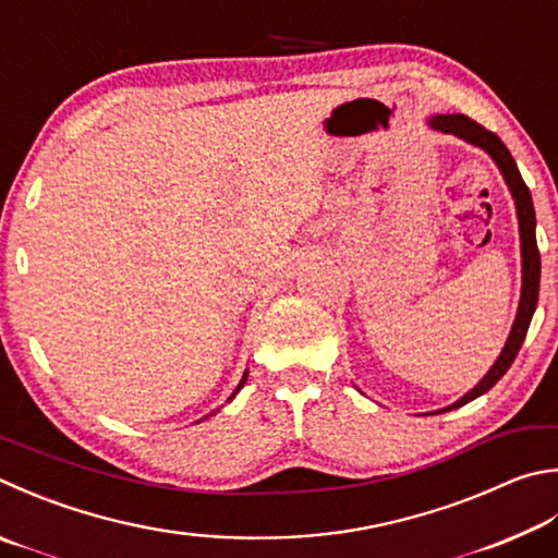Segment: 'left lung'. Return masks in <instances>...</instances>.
<instances>
[{
	"mask_svg": "<svg viewBox=\"0 0 558 558\" xmlns=\"http://www.w3.org/2000/svg\"><path fill=\"white\" fill-rule=\"evenodd\" d=\"M429 124L434 129L444 131V134H453L463 141H469L473 146H481L483 150H488L490 158L498 163V168L502 170L505 182L514 197V205H518V219H520V239H522V298H520V307H518V317H514L512 331L508 337V343H505L502 353L498 356V361L493 363V368L471 392H465L459 402H453L451 408H461V404L471 402L478 398V395L488 392L495 383H498L508 368L512 366V361L518 359V353L522 349V341L526 337V329H530L532 314L536 310V300H539V272H542V260H539V248H536V217H534V205H532V195L530 187L524 185V180L518 170V163H514L512 154L508 150V146L502 141L488 131L485 126H481L478 121H473L471 117L463 114H444V117H434Z\"/></svg>",
	"mask_w": 558,
	"mask_h": 558,
	"instance_id": "1",
	"label": "left lung"
}]
</instances>
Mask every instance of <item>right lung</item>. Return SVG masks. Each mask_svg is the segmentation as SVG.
<instances>
[{"mask_svg": "<svg viewBox=\"0 0 558 558\" xmlns=\"http://www.w3.org/2000/svg\"><path fill=\"white\" fill-rule=\"evenodd\" d=\"M244 383H246V376H244V378H241V383H239V388H236V392L241 390V385H244ZM236 392H234V395H236ZM234 395H231V398H234Z\"/></svg>", "mask_w": 558, "mask_h": 558, "instance_id": "right-lung-1", "label": "right lung"}]
</instances>
